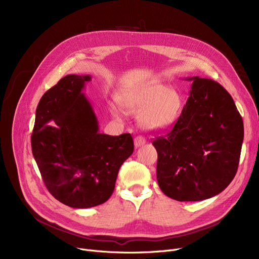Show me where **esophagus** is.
<instances>
[{
  "mask_svg": "<svg viewBox=\"0 0 259 259\" xmlns=\"http://www.w3.org/2000/svg\"><path fill=\"white\" fill-rule=\"evenodd\" d=\"M145 144H146V140H145V138L142 137V135H139V137L134 139V146L135 147H142Z\"/></svg>",
  "mask_w": 259,
  "mask_h": 259,
  "instance_id": "1",
  "label": "esophagus"
}]
</instances>
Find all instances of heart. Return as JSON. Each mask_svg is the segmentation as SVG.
<instances>
[{"label": "heart", "instance_id": "1", "mask_svg": "<svg viewBox=\"0 0 259 259\" xmlns=\"http://www.w3.org/2000/svg\"><path fill=\"white\" fill-rule=\"evenodd\" d=\"M118 103L126 113H141L140 124L149 131L170 128L178 118L182 106L178 93L156 81L125 90L118 95ZM111 113L116 118L120 117L115 108H111Z\"/></svg>", "mask_w": 259, "mask_h": 259}]
</instances>
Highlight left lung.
<instances>
[{
	"label": "left lung",
	"instance_id": "8db88e82",
	"mask_svg": "<svg viewBox=\"0 0 259 259\" xmlns=\"http://www.w3.org/2000/svg\"><path fill=\"white\" fill-rule=\"evenodd\" d=\"M172 130L153 141L160 190L179 201H198L223 192L237 172L243 122L228 91L198 76Z\"/></svg>",
	"mask_w": 259,
	"mask_h": 259
}]
</instances>
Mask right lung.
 <instances>
[{"label":"right lung","mask_w":259,"mask_h":259,"mask_svg":"<svg viewBox=\"0 0 259 259\" xmlns=\"http://www.w3.org/2000/svg\"><path fill=\"white\" fill-rule=\"evenodd\" d=\"M90 75L68 74L40 99L31 135L32 154L48 191L64 205L104 203L120 166L133 153L130 133L99 132L92 105L81 92Z\"/></svg>","instance_id":"right-lung-1"}]
</instances>
